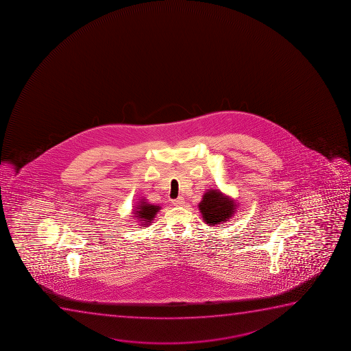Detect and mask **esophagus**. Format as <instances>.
I'll list each match as a JSON object with an SVG mask.
<instances>
[{
	"mask_svg": "<svg viewBox=\"0 0 351 351\" xmlns=\"http://www.w3.org/2000/svg\"><path fill=\"white\" fill-rule=\"evenodd\" d=\"M184 203H186V201L183 199V197H178L173 201V206H184Z\"/></svg>",
	"mask_w": 351,
	"mask_h": 351,
	"instance_id": "34e87169",
	"label": "esophagus"
}]
</instances>
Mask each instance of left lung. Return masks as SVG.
<instances>
[{
  "instance_id": "8db88e82",
  "label": "left lung",
  "mask_w": 351,
  "mask_h": 351,
  "mask_svg": "<svg viewBox=\"0 0 351 351\" xmlns=\"http://www.w3.org/2000/svg\"><path fill=\"white\" fill-rule=\"evenodd\" d=\"M237 208L239 203L219 189L206 190L202 201L198 203L203 221L210 227L230 221Z\"/></svg>"
}]
</instances>
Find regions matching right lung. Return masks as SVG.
<instances>
[{"label":"right lung","instance_id":"right-lung-1","mask_svg":"<svg viewBox=\"0 0 351 351\" xmlns=\"http://www.w3.org/2000/svg\"><path fill=\"white\" fill-rule=\"evenodd\" d=\"M160 210L161 206L149 203L145 198H140L136 206H132V219H136L140 227H149Z\"/></svg>","mask_w":351,"mask_h":351}]
</instances>
